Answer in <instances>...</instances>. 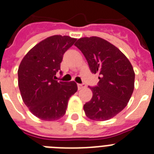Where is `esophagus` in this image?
<instances>
[{"instance_id": "1", "label": "esophagus", "mask_w": 154, "mask_h": 154, "mask_svg": "<svg viewBox=\"0 0 154 154\" xmlns=\"http://www.w3.org/2000/svg\"><path fill=\"white\" fill-rule=\"evenodd\" d=\"M85 84H77V88H78L79 90L82 89L83 88H85Z\"/></svg>"}]
</instances>
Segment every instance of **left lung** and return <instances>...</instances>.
Returning a JSON list of instances; mask_svg holds the SVG:
<instances>
[{
	"mask_svg": "<svg viewBox=\"0 0 154 154\" xmlns=\"http://www.w3.org/2000/svg\"><path fill=\"white\" fill-rule=\"evenodd\" d=\"M75 46L84 54L93 73H98L97 86L89 87L93 97L84 105L89 119L107 121L123 110L134 89L135 73L128 58L101 37L80 38Z\"/></svg>",
	"mask_w": 154,
	"mask_h": 154,
	"instance_id": "8db88e82",
	"label": "left lung"
}]
</instances>
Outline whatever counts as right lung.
I'll return each instance as SVG.
<instances>
[{"label":"right lung","mask_w":154,"mask_h":154,"mask_svg":"<svg viewBox=\"0 0 154 154\" xmlns=\"http://www.w3.org/2000/svg\"><path fill=\"white\" fill-rule=\"evenodd\" d=\"M76 38L54 35L28 52L18 68V86L30 112L44 121H56L65 115L68 101L77 91L76 82L56 81L63 55Z\"/></svg>","instance_id":"add662e5"}]
</instances>
